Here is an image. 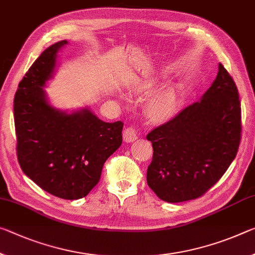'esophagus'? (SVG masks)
<instances>
[{"instance_id": "esophagus-1", "label": "esophagus", "mask_w": 255, "mask_h": 255, "mask_svg": "<svg viewBox=\"0 0 255 255\" xmlns=\"http://www.w3.org/2000/svg\"><path fill=\"white\" fill-rule=\"evenodd\" d=\"M138 136H139V134L135 127H127L124 130V139L128 143L134 142V140L138 138Z\"/></svg>"}]
</instances>
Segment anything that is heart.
<instances>
[{"label": "heart", "mask_w": 255, "mask_h": 255, "mask_svg": "<svg viewBox=\"0 0 255 255\" xmlns=\"http://www.w3.org/2000/svg\"><path fill=\"white\" fill-rule=\"evenodd\" d=\"M148 115L156 123H164L175 116L177 110V96L167 91L155 95L148 104Z\"/></svg>", "instance_id": "heart-1"}]
</instances>
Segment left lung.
Returning a JSON list of instances; mask_svg holds the SVG:
<instances>
[{
    "label": "left lung",
    "mask_w": 255,
    "mask_h": 255,
    "mask_svg": "<svg viewBox=\"0 0 255 255\" xmlns=\"http://www.w3.org/2000/svg\"><path fill=\"white\" fill-rule=\"evenodd\" d=\"M147 184L170 203L204 195L227 171L242 138L241 101L233 77L219 71L202 100L148 132Z\"/></svg>",
    "instance_id": "obj_1"
}]
</instances>
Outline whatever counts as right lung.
<instances>
[{
  "mask_svg": "<svg viewBox=\"0 0 255 255\" xmlns=\"http://www.w3.org/2000/svg\"><path fill=\"white\" fill-rule=\"evenodd\" d=\"M66 44H53L31 64L15 92L13 116L22 171L52 195L78 200L95 187L104 162L123 143L124 123H104L88 109L68 115L47 103L43 87Z\"/></svg>",
  "mask_w": 255,
  "mask_h": 255,
  "instance_id": "1",
  "label": "right lung"
}]
</instances>
